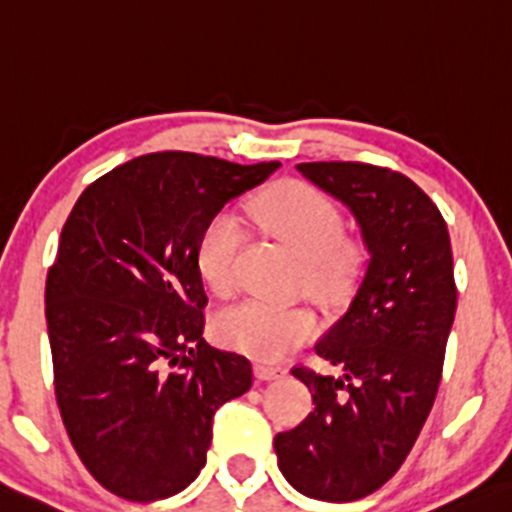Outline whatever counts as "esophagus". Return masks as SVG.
I'll use <instances>...</instances> for the list:
<instances>
[{
  "mask_svg": "<svg viewBox=\"0 0 512 512\" xmlns=\"http://www.w3.org/2000/svg\"><path fill=\"white\" fill-rule=\"evenodd\" d=\"M255 372H257V377L267 381V379H281V377H286L288 369L283 367V365H272V362H257Z\"/></svg>",
  "mask_w": 512,
  "mask_h": 512,
  "instance_id": "34e87169",
  "label": "esophagus"
}]
</instances>
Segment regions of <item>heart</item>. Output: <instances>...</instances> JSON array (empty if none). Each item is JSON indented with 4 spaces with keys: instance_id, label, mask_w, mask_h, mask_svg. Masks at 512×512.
<instances>
[{
    "instance_id": "obj_1",
    "label": "heart",
    "mask_w": 512,
    "mask_h": 512,
    "mask_svg": "<svg viewBox=\"0 0 512 512\" xmlns=\"http://www.w3.org/2000/svg\"><path fill=\"white\" fill-rule=\"evenodd\" d=\"M250 217L269 238L300 257L307 288L322 300L343 298L360 279L365 248L341 233V209L319 188L303 181L281 183L252 202ZM243 245L245 231L236 214L219 212L207 221L197 243V267L214 293L229 295L236 288ZM214 329L226 346L274 360L310 341L317 317L307 307L243 300L221 312Z\"/></svg>"
}]
</instances>
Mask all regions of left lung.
Here are the masks:
<instances>
[{
  "instance_id": "obj_1",
  "label": "left lung",
  "mask_w": 512,
  "mask_h": 512,
  "mask_svg": "<svg viewBox=\"0 0 512 512\" xmlns=\"http://www.w3.org/2000/svg\"><path fill=\"white\" fill-rule=\"evenodd\" d=\"M298 171L350 207L369 250L348 312L315 350L338 374L295 365L315 410L276 434L283 477L300 494L346 503L384 486L432 410L458 303L446 221L389 166L305 162Z\"/></svg>"
}]
</instances>
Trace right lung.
Returning a JSON list of instances; mask_svg holds the SVG:
<instances>
[{
    "instance_id": "1",
    "label": "right lung",
    "mask_w": 512,
    "mask_h": 512,
    "mask_svg": "<svg viewBox=\"0 0 512 512\" xmlns=\"http://www.w3.org/2000/svg\"><path fill=\"white\" fill-rule=\"evenodd\" d=\"M276 166L152 152L92 181L61 229L45 286L54 396L80 463L119 498L186 489L214 412L252 386L248 357L202 338L197 243Z\"/></svg>"
}]
</instances>
